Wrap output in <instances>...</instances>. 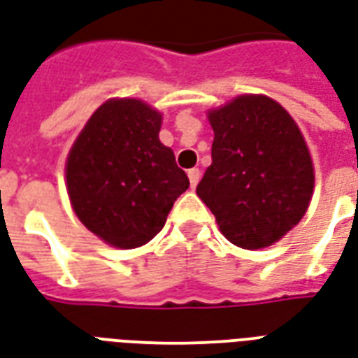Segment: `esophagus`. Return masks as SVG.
I'll return each instance as SVG.
<instances>
[{"label":"esophagus","mask_w":358,"mask_h":358,"mask_svg":"<svg viewBox=\"0 0 358 358\" xmlns=\"http://www.w3.org/2000/svg\"><path fill=\"white\" fill-rule=\"evenodd\" d=\"M187 178H189V184H192V187L197 186V184H199V180H201L199 169H189V171H187Z\"/></svg>","instance_id":"34e87169"}]
</instances>
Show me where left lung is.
Listing matches in <instances>:
<instances>
[{
    "mask_svg": "<svg viewBox=\"0 0 358 358\" xmlns=\"http://www.w3.org/2000/svg\"><path fill=\"white\" fill-rule=\"evenodd\" d=\"M213 165L197 195L229 243L256 250L282 239L306 214L313 161L296 121L269 96L243 94L208 112Z\"/></svg>",
    "mask_w": 358,
    "mask_h": 358,
    "instance_id": "8db88e82",
    "label": "left lung"
}]
</instances>
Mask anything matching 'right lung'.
Listing matches in <instances>:
<instances>
[{
    "instance_id": "obj_1",
    "label": "right lung",
    "mask_w": 358,
    "mask_h": 358,
    "mask_svg": "<svg viewBox=\"0 0 358 358\" xmlns=\"http://www.w3.org/2000/svg\"><path fill=\"white\" fill-rule=\"evenodd\" d=\"M161 121V113L142 100L112 98L71 145L66 184L73 213L108 245L150 243L189 187L172 150L159 140Z\"/></svg>"
}]
</instances>
